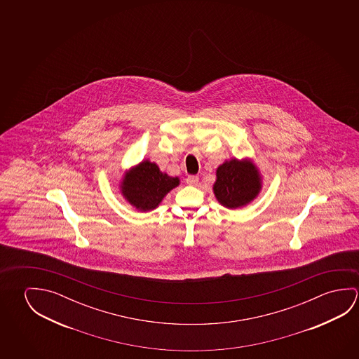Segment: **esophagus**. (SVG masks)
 <instances>
[{
  "instance_id": "34e87169",
  "label": "esophagus",
  "mask_w": 359,
  "mask_h": 359,
  "mask_svg": "<svg viewBox=\"0 0 359 359\" xmlns=\"http://www.w3.org/2000/svg\"><path fill=\"white\" fill-rule=\"evenodd\" d=\"M198 182H199V177L198 175H189L187 177V182L190 184V185H195V184H198Z\"/></svg>"
}]
</instances>
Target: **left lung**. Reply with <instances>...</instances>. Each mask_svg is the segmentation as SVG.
<instances>
[{
    "label": "left lung",
    "instance_id": "8db88e82",
    "mask_svg": "<svg viewBox=\"0 0 359 359\" xmlns=\"http://www.w3.org/2000/svg\"><path fill=\"white\" fill-rule=\"evenodd\" d=\"M259 190L258 171L250 163L234 159L217 168L214 194L222 205L229 209L247 205L258 195Z\"/></svg>",
    "mask_w": 359,
    "mask_h": 359
}]
</instances>
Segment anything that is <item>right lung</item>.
Here are the masks:
<instances>
[{
    "mask_svg": "<svg viewBox=\"0 0 359 359\" xmlns=\"http://www.w3.org/2000/svg\"><path fill=\"white\" fill-rule=\"evenodd\" d=\"M177 185V177L161 172L158 165L147 160L126 174L123 182V194L130 204L147 212L159 205L165 195Z\"/></svg>",
    "mask_w": 359,
    "mask_h": 359,
    "instance_id": "right-lung-1",
    "label": "right lung"
}]
</instances>
